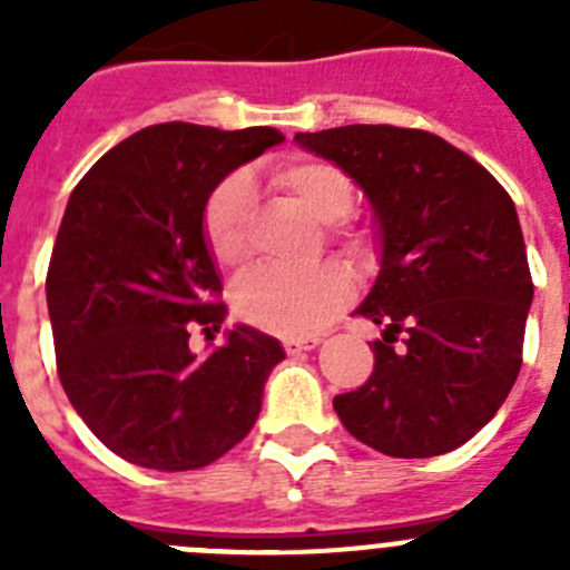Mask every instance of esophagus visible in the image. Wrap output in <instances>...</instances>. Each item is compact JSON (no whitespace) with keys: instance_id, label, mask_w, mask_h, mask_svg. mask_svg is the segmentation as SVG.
<instances>
[{"instance_id":"1","label":"esophagus","mask_w":570,"mask_h":570,"mask_svg":"<svg viewBox=\"0 0 570 570\" xmlns=\"http://www.w3.org/2000/svg\"><path fill=\"white\" fill-rule=\"evenodd\" d=\"M316 345H320L316 336H305V340H285V351H288L291 356L302 354V351H314Z\"/></svg>"}]
</instances>
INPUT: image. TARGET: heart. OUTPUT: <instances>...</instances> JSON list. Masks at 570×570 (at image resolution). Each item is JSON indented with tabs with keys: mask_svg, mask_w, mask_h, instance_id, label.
<instances>
[{
	"mask_svg": "<svg viewBox=\"0 0 570 570\" xmlns=\"http://www.w3.org/2000/svg\"><path fill=\"white\" fill-rule=\"evenodd\" d=\"M274 185L302 210L325 225H336L354 208V183L340 165L320 156H296L274 170ZM250 185L245 176H228L208 196L203 234L216 265L234 268L250 250ZM340 242L351 256H367L371 236L340 230ZM354 294L347 274L336 265L311 271L259 268L236 282L234 308L245 322L288 340H302L325 328V322L345 308Z\"/></svg>",
	"mask_w": 570,
	"mask_h": 570,
	"instance_id": "obj_1",
	"label": "heart"
}]
</instances>
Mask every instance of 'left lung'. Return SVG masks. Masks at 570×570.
<instances>
[{
	"mask_svg": "<svg viewBox=\"0 0 570 570\" xmlns=\"http://www.w3.org/2000/svg\"><path fill=\"white\" fill-rule=\"evenodd\" d=\"M367 196L380 274L354 314L382 325L365 385L334 396L342 425L400 460L471 440L511 394L533 299L511 196L451 142L394 125L296 134Z\"/></svg>",
	"mask_w": 570,
	"mask_h": 570,
	"instance_id": "obj_1",
	"label": "left lung"
}]
</instances>
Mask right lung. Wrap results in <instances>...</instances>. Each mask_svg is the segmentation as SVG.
I'll use <instances>...</instances> for the list:
<instances>
[{
	"label": "right lung",
	"instance_id": "right-lung-1",
	"mask_svg": "<svg viewBox=\"0 0 570 570\" xmlns=\"http://www.w3.org/2000/svg\"><path fill=\"white\" fill-rule=\"evenodd\" d=\"M274 128L150 125L73 188L50 254L48 314L59 382L99 442L134 465L194 471L248 436L279 340L236 325L190 354L188 331L225 322L205 245L208 196L279 145Z\"/></svg>",
	"mask_w": 570,
	"mask_h": 570
}]
</instances>
